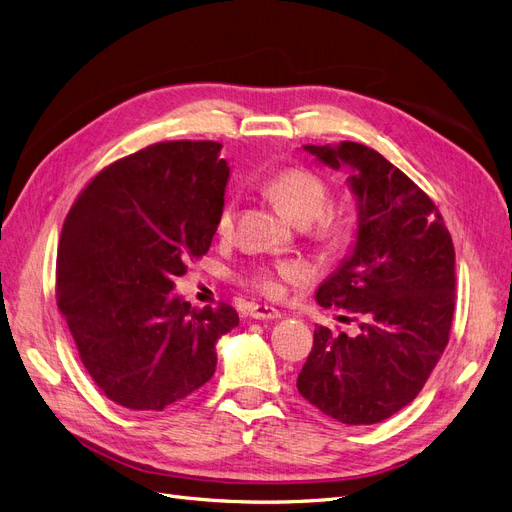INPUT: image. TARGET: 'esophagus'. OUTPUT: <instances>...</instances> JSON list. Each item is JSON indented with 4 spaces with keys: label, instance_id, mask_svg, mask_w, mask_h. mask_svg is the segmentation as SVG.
Wrapping results in <instances>:
<instances>
[{
    "label": "esophagus",
    "instance_id": "1",
    "mask_svg": "<svg viewBox=\"0 0 512 512\" xmlns=\"http://www.w3.org/2000/svg\"><path fill=\"white\" fill-rule=\"evenodd\" d=\"M249 316H251L253 320H278L282 314H280L278 309H274V307L251 303V305H249Z\"/></svg>",
    "mask_w": 512,
    "mask_h": 512
}]
</instances>
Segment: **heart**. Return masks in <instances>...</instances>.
I'll return each mask as SVG.
<instances>
[{
  "mask_svg": "<svg viewBox=\"0 0 512 512\" xmlns=\"http://www.w3.org/2000/svg\"><path fill=\"white\" fill-rule=\"evenodd\" d=\"M265 192L272 196V201L291 217L295 224L307 226L314 224V238L330 249H339L349 242L353 228L349 219L341 213L328 211L332 203L330 186L322 175L305 167H286L270 175L263 184ZM234 201H226L217 215V232L228 234L234 226ZM247 284L255 288L257 293L276 299L282 295L286 282H301L305 280V272L299 263L282 261L274 265H257L247 274Z\"/></svg>",
  "mask_w": 512,
  "mask_h": 512,
  "instance_id": "obj_1",
  "label": "heart"
}]
</instances>
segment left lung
Masks as SVG:
<instances>
[{"instance_id": "8db88e82", "label": "left lung", "mask_w": 512, "mask_h": 512, "mask_svg": "<svg viewBox=\"0 0 512 512\" xmlns=\"http://www.w3.org/2000/svg\"><path fill=\"white\" fill-rule=\"evenodd\" d=\"M305 150L332 169L353 171L358 238L316 299L351 311L360 332L318 326L297 389L343 425H374L412 402L450 341L452 236L431 198L383 154L358 142Z\"/></svg>"}]
</instances>
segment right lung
<instances>
[{"instance_id": "obj_1", "label": "right lung", "mask_w": 512, "mask_h": 512, "mask_svg": "<svg viewBox=\"0 0 512 512\" xmlns=\"http://www.w3.org/2000/svg\"><path fill=\"white\" fill-rule=\"evenodd\" d=\"M219 142L146 146L104 167L64 219L56 303L98 389L123 408L161 412L215 372V343L238 326L228 303L171 295L215 234L230 167Z\"/></svg>"}]
</instances>
